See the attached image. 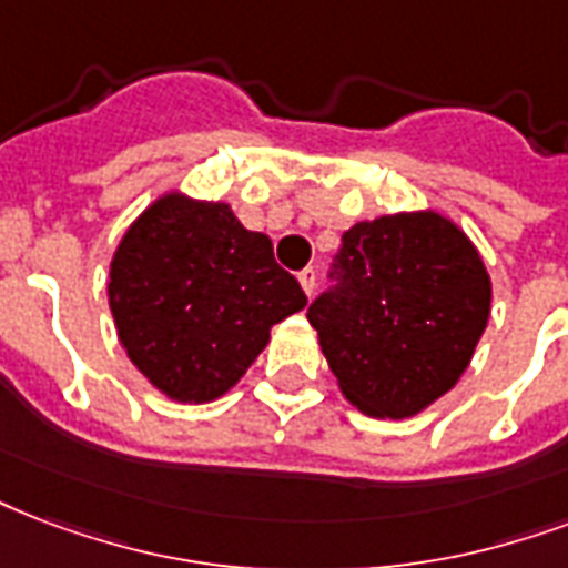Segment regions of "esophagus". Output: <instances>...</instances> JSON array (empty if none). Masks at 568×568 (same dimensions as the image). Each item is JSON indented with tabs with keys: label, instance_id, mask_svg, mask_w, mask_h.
Wrapping results in <instances>:
<instances>
[{
	"label": "esophagus",
	"instance_id": "34e87169",
	"mask_svg": "<svg viewBox=\"0 0 568 568\" xmlns=\"http://www.w3.org/2000/svg\"><path fill=\"white\" fill-rule=\"evenodd\" d=\"M297 280H301L303 292L313 294L315 292V280H318V274H315V267H303L301 274H297Z\"/></svg>",
	"mask_w": 568,
	"mask_h": 568
}]
</instances>
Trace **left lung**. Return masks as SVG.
<instances>
[{
    "mask_svg": "<svg viewBox=\"0 0 568 568\" xmlns=\"http://www.w3.org/2000/svg\"><path fill=\"white\" fill-rule=\"evenodd\" d=\"M306 318L345 399L369 417H414L467 369L488 324L486 265L440 214L357 223Z\"/></svg>",
    "mask_w": 568,
    "mask_h": 568,
    "instance_id": "8db88e82",
    "label": "left lung"
}]
</instances>
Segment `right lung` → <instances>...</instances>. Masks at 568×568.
I'll list each match as a JSON object with an SVG mask.
<instances>
[{
  "mask_svg": "<svg viewBox=\"0 0 568 568\" xmlns=\"http://www.w3.org/2000/svg\"><path fill=\"white\" fill-rule=\"evenodd\" d=\"M306 306L274 244L223 202L158 199L121 237L110 310L133 366L179 402H211L235 384L271 327Z\"/></svg>",
  "mask_w": 568,
  "mask_h": 568,
  "instance_id": "add662e5",
  "label": "right lung"
}]
</instances>
